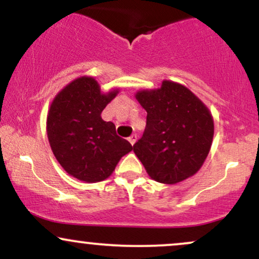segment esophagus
I'll use <instances>...</instances> for the list:
<instances>
[{"label": "esophagus", "instance_id": "1", "mask_svg": "<svg viewBox=\"0 0 259 259\" xmlns=\"http://www.w3.org/2000/svg\"><path fill=\"white\" fill-rule=\"evenodd\" d=\"M127 140H129L130 144L134 145V144H135V142H136V140H138V135H136V134H133V135L130 136V138L127 139Z\"/></svg>", "mask_w": 259, "mask_h": 259}]
</instances>
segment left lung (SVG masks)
I'll list each match as a JSON object with an SVG mask.
<instances>
[{
	"mask_svg": "<svg viewBox=\"0 0 259 259\" xmlns=\"http://www.w3.org/2000/svg\"><path fill=\"white\" fill-rule=\"evenodd\" d=\"M136 100L147 112L142 138L134 145L151 179L174 185L200 170L212 146L214 121L208 107L179 82L140 90Z\"/></svg>",
	"mask_w": 259,
	"mask_h": 259,
	"instance_id": "1",
	"label": "left lung"
}]
</instances>
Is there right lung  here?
Here are the masks:
<instances>
[{"label":"right lung","instance_id":"right-lung-1","mask_svg":"<svg viewBox=\"0 0 259 259\" xmlns=\"http://www.w3.org/2000/svg\"><path fill=\"white\" fill-rule=\"evenodd\" d=\"M119 92L103 94L92 76L73 80L56 95L46 130L50 146L62 168L75 179L99 183L111 177L118 162L133 150L129 141L115 134L112 121L101 113Z\"/></svg>","mask_w":259,"mask_h":259}]
</instances>
